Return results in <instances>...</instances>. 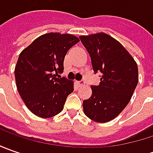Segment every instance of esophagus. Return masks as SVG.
<instances>
[{
    "label": "esophagus",
    "mask_w": 153,
    "mask_h": 153,
    "mask_svg": "<svg viewBox=\"0 0 153 153\" xmlns=\"http://www.w3.org/2000/svg\"><path fill=\"white\" fill-rule=\"evenodd\" d=\"M77 84L79 87H82V86L85 85V81L84 80H81V81H78L77 82Z\"/></svg>",
    "instance_id": "esophagus-1"
}]
</instances>
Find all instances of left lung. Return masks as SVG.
Here are the masks:
<instances>
[{"label": "left lung", "instance_id": "1", "mask_svg": "<svg viewBox=\"0 0 153 153\" xmlns=\"http://www.w3.org/2000/svg\"><path fill=\"white\" fill-rule=\"evenodd\" d=\"M91 58L94 74L101 73L92 95L83 100V111L92 120L106 123L126 107L138 83V67L117 40L105 33L79 37Z\"/></svg>", "mask_w": 153, "mask_h": 153}]
</instances>
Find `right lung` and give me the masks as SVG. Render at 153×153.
<instances>
[{
  "mask_svg": "<svg viewBox=\"0 0 153 153\" xmlns=\"http://www.w3.org/2000/svg\"><path fill=\"white\" fill-rule=\"evenodd\" d=\"M79 39L70 34L48 33L21 52L15 67L18 91L28 109L40 117H51L64 108L74 90L73 82L56 76L64 71L67 51Z\"/></svg>",
  "mask_w": 153,
  "mask_h": 153,
  "instance_id": "obj_1",
  "label": "right lung"
}]
</instances>
